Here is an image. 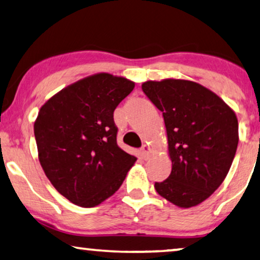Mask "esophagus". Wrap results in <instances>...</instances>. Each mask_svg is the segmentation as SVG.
I'll list each match as a JSON object with an SVG mask.
<instances>
[{
    "mask_svg": "<svg viewBox=\"0 0 260 260\" xmlns=\"http://www.w3.org/2000/svg\"><path fill=\"white\" fill-rule=\"evenodd\" d=\"M140 154H141L142 158H145V160H147V158H148L149 155H150L149 147L147 146V145H143V146L141 147V149H140Z\"/></svg>",
    "mask_w": 260,
    "mask_h": 260,
    "instance_id": "obj_1",
    "label": "esophagus"
}]
</instances>
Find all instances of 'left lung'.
Instances as JSON below:
<instances>
[{
	"label": "left lung",
	"mask_w": 260,
	"mask_h": 260,
	"mask_svg": "<svg viewBox=\"0 0 260 260\" xmlns=\"http://www.w3.org/2000/svg\"><path fill=\"white\" fill-rule=\"evenodd\" d=\"M142 91L164 115L173 164L168 179L155 182V190L177 207L200 204L222 184L234 161L238 146L235 112L193 81H146Z\"/></svg>",
	"instance_id": "left-lung-1"
}]
</instances>
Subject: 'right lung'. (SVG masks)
<instances>
[{"mask_svg": "<svg viewBox=\"0 0 260 260\" xmlns=\"http://www.w3.org/2000/svg\"><path fill=\"white\" fill-rule=\"evenodd\" d=\"M134 83L99 73L65 87L35 121L38 157L57 191L92 208L118 190L137 157L117 143L113 113Z\"/></svg>", "mask_w": 260, "mask_h": 260, "instance_id": "1", "label": "right lung"}]
</instances>
